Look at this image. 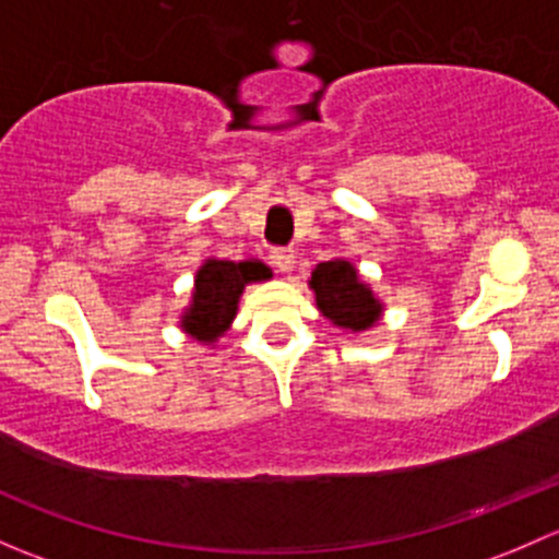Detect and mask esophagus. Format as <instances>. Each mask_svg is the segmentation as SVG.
Masks as SVG:
<instances>
[{
	"instance_id": "obj_1",
	"label": "esophagus",
	"mask_w": 559,
	"mask_h": 559,
	"mask_svg": "<svg viewBox=\"0 0 559 559\" xmlns=\"http://www.w3.org/2000/svg\"><path fill=\"white\" fill-rule=\"evenodd\" d=\"M269 258H272V263L280 269V272H290L293 263H296V252H293L290 247H274Z\"/></svg>"
}]
</instances>
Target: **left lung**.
<instances>
[{
    "instance_id": "obj_1",
    "label": "left lung",
    "mask_w": 559,
    "mask_h": 559,
    "mask_svg": "<svg viewBox=\"0 0 559 559\" xmlns=\"http://www.w3.org/2000/svg\"><path fill=\"white\" fill-rule=\"evenodd\" d=\"M312 290L318 296L320 312L336 325L349 331H366L379 320V301L366 285L358 282V272L349 261L318 263L312 272Z\"/></svg>"
}]
</instances>
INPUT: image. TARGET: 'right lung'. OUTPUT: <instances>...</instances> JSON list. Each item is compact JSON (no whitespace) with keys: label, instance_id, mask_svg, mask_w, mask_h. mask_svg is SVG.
<instances>
[{"label":"right lung","instance_id":"right-lung-1","mask_svg":"<svg viewBox=\"0 0 559 559\" xmlns=\"http://www.w3.org/2000/svg\"><path fill=\"white\" fill-rule=\"evenodd\" d=\"M269 269L263 263L206 261L195 274L193 304L188 309L182 328L199 342H212L231 325L237 304L247 282L263 280Z\"/></svg>","mask_w":559,"mask_h":559}]
</instances>
